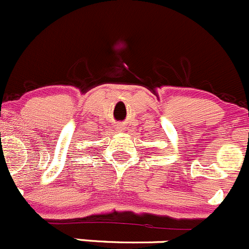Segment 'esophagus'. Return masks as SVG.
I'll return each instance as SVG.
<instances>
[{
	"label": "esophagus",
	"instance_id": "1",
	"mask_svg": "<svg viewBox=\"0 0 249 249\" xmlns=\"http://www.w3.org/2000/svg\"><path fill=\"white\" fill-rule=\"evenodd\" d=\"M117 127H118V131H122V130H123L122 125H120V126H117Z\"/></svg>",
	"mask_w": 249,
	"mask_h": 249
}]
</instances>
